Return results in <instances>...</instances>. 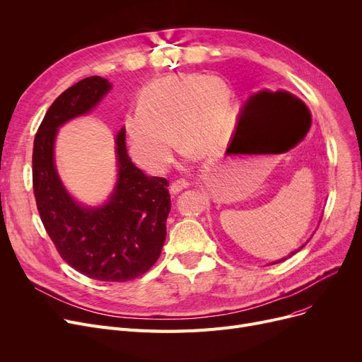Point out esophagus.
I'll list each match as a JSON object with an SVG mask.
<instances>
[{"instance_id": "1", "label": "esophagus", "mask_w": 362, "mask_h": 362, "mask_svg": "<svg viewBox=\"0 0 362 362\" xmlns=\"http://www.w3.org/2000/svg\"><path fill=\"white\" fill-rule=\"evenodd\" d=\"M189 186H191V183L186 182V180H183V179L176 180L175 183H171V186H170V194L175 197V195L180 194V192L183 191V189H187Z\"/></svg>"}]
</instances>
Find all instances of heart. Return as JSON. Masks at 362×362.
<instances>
[{
  "instance_id": "1",
  "label": "heart",
  "mask_w": 362,
  "mask_h": 362,
  "mask_svg": "<svg viewBox=\"0 0 362 362\" xmlns=\"http://www.w3.org/2000/svg\"><path fill=\"white\" fill-rule=\"evenodd\" d=\"M232 111V90L221 78L168 76L148 85L139 110L124 116L123 127L133 158L152 171L171 161L175 138L183 149L206 152L224 138Z\"/></svg>"
}]
</instances>
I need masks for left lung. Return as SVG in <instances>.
<instances>
[{
	"label": "left lung",
	"instance_id": "8db88e82",
	"mask_svg": "<svg viewBox=\"0 0 362 362\" xmlns=\"http://www.w3.org/2000/svg\"><path fill=\"white\" fill-rule=\"evenodd\" d=\"M303 246H305V245H302V246H300V248H303ZM296 252H298V251H295V252H292V254H291V255H289V257H292V255H293V254H296ZM289 257H286V258H281V259H280V261H276V262H274V264H277V262H281V261H284V259H288V258H289Z\"/></svg>",
	"mask_w": 362,
	"mask_h": 362
}]
</instances>
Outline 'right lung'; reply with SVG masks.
Returning a JSON list of instances; mask_svg holds the SVG:
<instances>
[{
  "instance_id": "obj_1",
  "label": "right lung",
  "mask_w": 362,
  "mask_h": 362,
  "mask_svg": "<svg viewBox=\"0 0 362 362\" xmlns=\"http://www.w3.org/2000/svg\"><path fill=\"white\" fill-rule=\"evenodd\" d=\"M110 89L107 79L90 76L51 104L33 141L32 183L45 230L70 267L95 280L127 281L146 273L161 254L171 206L167 179L149 177L132 163L124 129L116 138L117 183L104 205L76 202L54 164L59 127L89 112Z\"/></svg>"
}]
</instances>
